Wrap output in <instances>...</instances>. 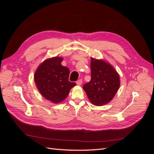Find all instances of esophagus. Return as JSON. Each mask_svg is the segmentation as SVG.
Returning <instances> with one entry per match:
<instances>
[{
  "label": "esophagus",
  "instance_id": "esophagus-1",
  "mask_svg": "<svg viewBox=\"0 0 154 154\" xmlns=\"http://www.w3.org/2000/svg\"><path fill=\"white\" fill-rule=\"evenodd\" d=\"M82 80H78L77 82H76V84L78 85H82Z\"/></svg>",
  "mask_w": 154,
  "mask_h": 154
}]
</instances>
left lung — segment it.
Masks as SVG:
<instances>
[{
	"instance_id": "8db88e82",
	"label": "left lung",
	"mask_w": 154,
	"mask_h": 154,
	"mask_svg": "<svg viewBox=\"0 0 154 154\" xmlns=\"http://www.w3.org/2000/svg\"><path fill=\"white\" fill-rule=\"evenodd\" d=\"M91 80L83 85L88 100L96 106L107 104L114 98L120 86L119 74L104 60L91 58Z\"/></svg>"
}]
</instances>
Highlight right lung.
<instances>
[{
  "label": "right lung",
  "mask_w": 154,
  "mask_h": 154,
  "mask_svg": "<svg viewBox=\"0 0 154 154\" xmlns=\"http://www.w3.org/2000/svg\"><path fill=\"white\" fill-rule=\"evenodd\" d=\"M63 58L46 59L37 68L34 80L39 92L46 100L59 103L68 96L76 83L69 81V69L62 66Z\"/></svg>",
  "instance_id": "obj_1"
}]
</instances>
